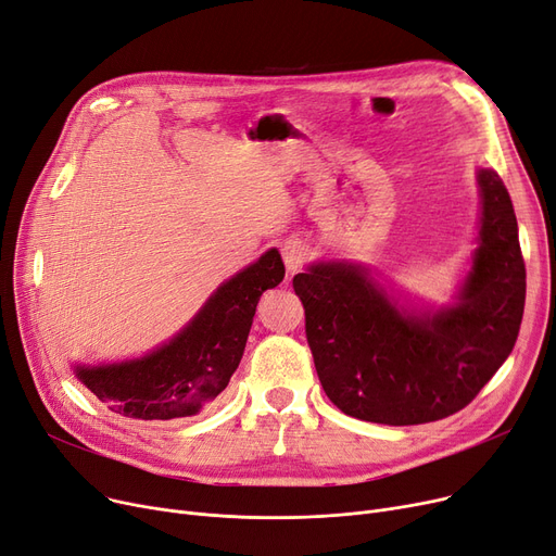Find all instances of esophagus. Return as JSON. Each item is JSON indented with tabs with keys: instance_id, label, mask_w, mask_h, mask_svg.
I'll list each match as a JSON object with an SVG mask.
<instances>
[{
	"instance_id": "esophagus-1",
	"label": "esophagus",
	"mask_w": 556,
	"mask_h": 556,
	"mask_svg": "<svg viewBox=\"0 0 556 556\" xmlns=\"http://www.w3.org/2000/svg\"><path fill=\"white\" fill-rule=\"evenodd\" d=\"M281 256L286 263V270L295 275L306 261V245L302 243V240H288V243H283V248H281Z\"/></svg>"
}]
</instances>
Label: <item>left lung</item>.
Listing matches in <instances>:
<instances>
[{"label":"left lung","mask_w":556,"mask_h":556,"mask_svg":"<svg viewBox=\"0 0 556 556\" xmlns=\"http://www.w3.org/2000/svg\"><path fill=\"white\" fill-rule=\"evenodd\" d=\"M479 248L456 304L397 306L368 270L316 263L293 277L306 341L327 397L379 425H422L468 406L511 354L525 311V261L509 192L477 173Z\"/></svg>","instance_id":"obj_1"}]
</instances>
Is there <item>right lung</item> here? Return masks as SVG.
<instances>
[{"instance_id":"1","label":"right lung","mask_w":556,"mask_h":556,"mask_svg":"<svg viewBox=\"0 0 556 556\" xmlns=\"http://www.w3.org/2000/svg\"><path fill=\"white\" fill-rule=\"evenodd\" d=\"M277 250L265 252L215 291L170 343L152 354L84 368L79 381L113 414L136 420L198 416L218 397L243 358L258 298L283 279Z\"/></svg>"}]
</instances>
